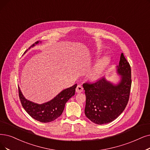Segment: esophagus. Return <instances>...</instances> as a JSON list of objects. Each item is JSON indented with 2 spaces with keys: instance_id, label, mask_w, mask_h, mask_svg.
Masks as SVG:
<instances>
[{
  "instance_id": "esophagus-1",
  "label": "esophagus",
  "mask_w": 150,
  "mask_h": 150,
  "mask_svg": "<svg viewBox=\"0 0 150 150\" xmlns=\"http://www.w3.org/2000/svg\"><path fill=\"white\" fill-rule=\"evenodd\" d=\"M76 91L77 93H81L83 91V87L81 85H77L76 88Z\"/></svg>"
}]
</instances>
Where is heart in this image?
Wrapping results in <instances>:
<instances>
[{
  "mask_svg": "<svg viewBox=\"0 0 150 150\" xmlns=\"http://www.w3.org/2000/svg\"><path fill=\"white\" fill-rule=\"evenodd\" d=\"M110 62V59L107 56L100 58L88 72V77L90 79L97 80L100 78L104 73L108 66L109 65Z\"/></svg>",
  "mask_w": 150,
  "mask_h": 150,
  "instance_id": "b5f03b06",
  "label": "heart"
}]
</instances>
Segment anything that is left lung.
Segmentation results:
<instances>
[{
    "label": "left lung",
    "mask_w": 150,
    "mask_h": 150,
    "mask_svg": "<svg viewBox=\"0 0 150 150\" xmlns=\"http://www.w3.org/2000/svg\"><path fill=\"white\" fill-rule=\"evenodd\" d=\"M118 81L114 83L103 77L83 84L86 95L85 115L97 124H108L121 115L126 107L131 87V69L122 53L116 67Z\"/></svg>",
    "instance_id": "obj_1"
}]
</instances>
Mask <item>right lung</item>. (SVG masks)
<instances>
[{
  "instance_id": "1",
  "label": "right lung",
  "mask_w": 150,
  "mask_h": 150,
  "mask_svg": "<svg viewBox=\"0 0 150 150\" xmlns=\"http://www.w3.org/2000/svg\"><path fill=\"white\" fill-rule=\"evenodd\" d=\"M42 42L37 41L29 48L34 47ZM28 50H26L25 53ZM77 84L63 89L56 97L45 103L38 104L27 100L23 95L20 88L18 87L19 97L24 109L35 120L40 122H50L53 121L62 115L65 104L75 94Z\"/></svg>"
}]
</instances>
